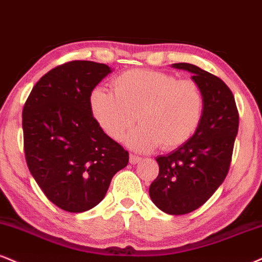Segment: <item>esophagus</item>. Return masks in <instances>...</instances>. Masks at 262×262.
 Wrapping results in <instances>:
<instances>
[{"label":"esophagus","mask_w":262,"mask_h":262,"mask_svg":"<svg viewBox=\"0 0 262 262\" xmlns=\"http://www.w3.org/2000/svg\"><path fill=\"white\" fill-rule=\"evenodd\" d=\"M140 161H141V157L130 154V156H129V162H130L132 165H137V163H139Z\"/></svg>","instance_id":"esophagus-1"}]
</instances>
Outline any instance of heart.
Segmentation results:
<instances>
[{
  "mask_svg": "<svg viewBox=\"0 0 262 262\" xmlns=\"http://www.w3.org/2000/svg\"><path fill=\"white\" fill-rule=\"evenodd\" d=\"M112 89L91 91V113L113 140L122 139L137 116L140 125L124 139L132 149L149 151L160 144L163 150L177 149L200 127L205 99L194 80L152 69H129L113 79Z\"/></svg>",
  "mask_w": 262,
  "mask_h": 262,
  "instance_id": "obj_1",
  "label": "heart"
}]
</instances>
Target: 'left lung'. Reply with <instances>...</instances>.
<instances>
[{
	"label": "left lung",
	"instance_id": "obj_1",
	"mask_svg": "<svg viewBox=\"0 0 262 262\" xmlns=\"http://www.w3.org/2000/svg\"><path fill=\"white\" fill-rule=\"evenodd\" d=\"M173 68L191 73L205 99L200 127L187 144L156 159L157 178L151 183L152 203L168 215H185L199 209L225 181L238 133L234 96L216 75L190 63Z\"/></svg>",
	"mask_w": 262,
	"mask_h": 262
}]
</instances>
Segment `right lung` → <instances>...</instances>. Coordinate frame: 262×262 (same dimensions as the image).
<instances>
[{
  "mask_svg": "<svg viewBox=\"0 0 262 262\" xmlns=\"http://www.w3.org/2000/svg\"><path fill=\"white\" fill-rule=\"evenodd\" d=\"M112 69L72 61L51 69L23 108L24 151L29 171L47 199L68 212H84L105 198L129 154L97 124L90 94Z\"/></svg>",
  "mask_w": 262,
  "mask_h": 262,
  "instance_id": "obj_1",
  "label": "right lung"
}]
</instances>
